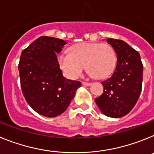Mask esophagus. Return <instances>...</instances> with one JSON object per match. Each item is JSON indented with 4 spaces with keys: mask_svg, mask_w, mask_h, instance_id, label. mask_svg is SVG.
<instances>
[{
    "mask_svg": "<svg viewBox=\"0 0 154 154\" xmlns=\"http://www.w3.org/2000/svg\"><path fill=\"white\" fill-rule=\"evenodd\" d=\"M82 85H87V86H89V85H91V84H92L90 83V82H82Z\"/></svg>",
    "mask_w": 154,
    "mask_h": 154,
    "instance_id": "obj_1",
    "label": "esophagus"
}]
</instances>
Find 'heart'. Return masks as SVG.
Here are the masks:
<instances>
[{"label": "heart", "instance_id": "1", "mask_svg": "<svg viewBox=\"0 0 154 154\" xmlns=\"http://www.w3.org/2000/svg\"><path fill=\"white\" fill-rule=\"evenodd\" d=\"M58 65L65 75L71 79L79 78L85 69L99 79L112 74L116 63L113 48L107 43L82 42L70 48V53H62L58 57Z\"/></svg>", "mask_w": 154, "mask_h": 154}]
</instances>
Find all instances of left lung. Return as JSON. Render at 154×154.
<instances>
[{
	"label": "left lung",
	"mask_w": 154,
	"mask_h": 154,
	"mask_svg": "<svg viewBox=\"0 0 154 154\" xmlns=\"http://www.w3.org/2000/svg\"><path fill=\"white\" fill-rule=\"evenodd\" d=\"M117 55L114 72L102 82L103 93L95 99L96 104L107 116L119 118L133 109L138 100L143 82V63L140 55L122 40L108 38Z\"/></svg>",
	"instance_id": "1"
}]
</instances>
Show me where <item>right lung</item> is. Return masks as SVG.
<instances>
[{"label": "right lung", "instance_id": "obj_1", "mask_svg": "<svg viewBox=\"0 0 154 154\" xmlns=\"http://www.w3.org/2000/svg\"><path fill=\"white\" fill-rule=\"evenodd\" d=\"M66 42L42 36L21 52L18 64L21 88L25 100L35 112L47 117L61 115L68 108L79 81L65 79L59 68L57 53Z\"/></svg>", "mask_w": 154, "mask_h": 154}]
</instances>
